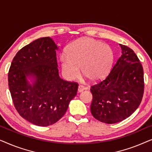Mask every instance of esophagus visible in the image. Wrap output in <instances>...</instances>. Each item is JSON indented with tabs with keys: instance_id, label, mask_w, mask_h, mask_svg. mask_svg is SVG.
Listing matches in <instances>:
<instances>
[{
	"instance_id": "34e87169",
	"label": "esophagus",
	"mask_w": 152,
	"mask_h": 152,
	"mask_svg": "<svg viewBox=\"0 0 152 152\" xmlns=\"http://www.w3.org/2000/svg\"><path fill=\"white\" fill-rule=\"evenodd\" d=\"M85 89H86V88H85L84 86H83L82 85H80V86H78V93H82V91H84Z\"/></svg>"
}]
</instances>
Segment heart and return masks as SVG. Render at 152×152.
Here are the masks:
<instances>
[{"mask_svg": "<svg viewBox=\"0 0 152 152\" xmlns=\"http://www.w3.org/2000/svg\"><path fill=\"white\" fill-rule=\"evenodd\" d=\"M66 55L60 57L64 75L68 80L83 75L91 82L104 79L111 71L115 55L109 45L91 38H82L74 41L66 49Z\"/></svg>", "mask_w": 152, "mask_h": 152, "instance_id": "heart-1", "label": "heart"}]
</instances>
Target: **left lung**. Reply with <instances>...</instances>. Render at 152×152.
<instances>
[{
    "instance_id": "left-lung-1",
    "label": "left lung",
    "mask_w": 152,
    "mask_h": 152,
    "mask_svg": "<svg viewBox=\"0 0 152 152\" xmlns=\"http://www.w3.org/2000/svg\"><path fill=\"white\" fill-rule=\"evenodd\" d=\"M122 55L107 77L91 87L93 117L107 124L121 122L140 105L144 93V72L133 50L120 44Z\"/></svg>"
}]
</instances>
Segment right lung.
<instances>
[{"mask_svg":"<svg viewBox=\"0 0 152 152\" xmlns=\"http://www.w3.org/2000/svg\"><path fill=\"white\" fill-rule=\"evenodd\" d=\"M57 49L50 37L37 39L16 53L8 73L9 88L16 111L37 126L51 125L61 119L77 95V83L59 77ZM28 78L31 79L32 84Z\"/></svg>","mask_w":152,"mask_h":152,"instance_id":"1","label":"right lung"}]
</instances>
